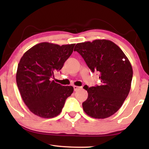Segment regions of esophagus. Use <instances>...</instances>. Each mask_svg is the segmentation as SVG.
<instances>
[{"mask_svg":"<svg viewBox=\"0 0 149 149\" xmlns=\"http://www.w3.org/2000/svg\"><path fill=\"white\" fill-rule=\"evenodd\" d=\"M81 87H78V86H75V85H74V91H78V90H79V89H81Z\"/></svg>","mask_w":149,"mask_h":149,"instance_id":"1","label":"esophagus"}]
</instances>
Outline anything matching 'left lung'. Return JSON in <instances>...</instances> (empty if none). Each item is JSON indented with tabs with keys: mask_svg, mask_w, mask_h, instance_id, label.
<instances>
[{
	"mask_svg": "<svg viewBox=\"0 0 149 149\" xmlns=\"http://www.w3.org/2000/svg\"><path fill=\"white\" fill-rule=\"evenodd\" d=\"M75 51L79 53L93 72L99 73L101 85L89 87L83 109L90 117L104 119L122 107L131 89L133 69L130 60L114 42L106 39L80 42Z\"/></svg>",
	"mask_w": 149,
	"mask_h": 149,
	"instance_id": "left-lung-1",
	"label": "left lung"
}]
</instances>
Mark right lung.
I'll return each instance as SVG.
<instances>
[{
	"mask_svg": "<svg viewBox=\"0 0 149 149\" xmlns=\"http://www.w3.org/2000/svg\"><path fill=\"white\" fill-rule=\"evenodd\" d=\"M74 46L41 42L25 52L20 59L16 72L17 85L24 103L36 116L56 117L74 91L72 86H62L50 78L62 69Z\"/></svg>",
	"mask_w": 149,
	"mask_h": 149,
	"instance_id": "add662e5",
	"label": "right lung"
}]
</instances>
